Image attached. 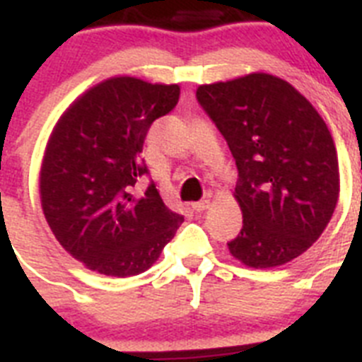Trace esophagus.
I'll use <instances>...</instances> for the list:
<instances>
[{
	"instance_id": "34e87169",
	"label": "esophagus",
	"mask_w": 362,
	"mask_h": 362,
	"mask_svg": "<svg viewBox=\"0 0 362 362\" xmlns=\"http://www.w3.org/2000/svg\"><path fill=\"white\" fill-rule=\"evenodd\" d=\"M209 200L204 199V200H199V202H193V209L194 211H204V209H207L209 207Z\"/></svg>"
}]
</instances>
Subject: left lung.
<instances>
[{
  "label": "left lung",
  "instance_id": "1",
  "mask_svg": "<svg viewBox=\"0 0 362 362\" xmlns=\"http://www.w3.org/2000/svg\"><path fill=\"white\" fill-rule=\"evenodd\" d=\"M238 169L240 233L229 253L250 268L303 255L337 206L339 160L315 107L281 78L253 72L197 89Z\"/></svg>",
  "mask_w": 362,
  "mask_h": 362
}]
</instances>
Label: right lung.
<instances>
[{
	"label": "right lung",
	"instance_id": "right-lung-1",
	"mask_svg": "<svg viewBox=\"0 0 362 362\" xmlns=\"http://www.w3.org/2000/svg\"><path fill=\"white\" fill-rule=\"evenodd\" d=\"M178 96L175 83L109 78L72 102L50 134L40 173L43 215L64 250L93 272L144 273L184 222L153 182L133 194L147 175V131Z\"/></svg>",
	"mask_w": 362,
	"mask_h": 362
}]
</instances>
